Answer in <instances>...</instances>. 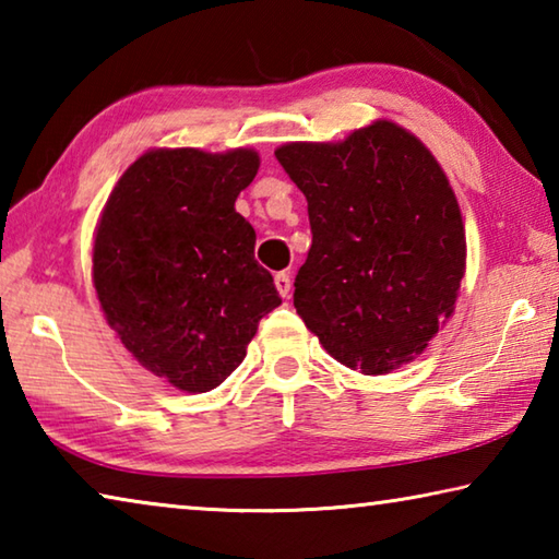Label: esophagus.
Wrapping results in <instances>:
<instances>
[{"label": "esophagus", "mask_w": 559, "mask_h": 559, "mask_svg": "<svg viewBox=\"0 0 559 559\" xmlns=\"http://www.w3.org/2000/svg\"><path fill=\"white\" fill-rule=\"evenodd\" d=\"M276 288H278V293L283 298H288L290 296V288H293V283H290V276L286 271L283 273H276Z\"/></svg>", "instance_id": "34e87169"}]
</instances>
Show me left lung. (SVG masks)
<instances>
[{
  "label": "left lung",
  "instance_id": "left-lung-1",
  "mask_svg": "<svg viewBox=\"0 0 559 559\" xmlns=\"http://www.w3.org/2000/svg\"><path fill=\"white\" fill-rule=\"evenodd\" d=\"M276 159L306 194L313 231L293 283L302 323L362 374L421 355L466 271L461 210L437 159L390 120L343 143H288Z\"/></svg>",
  "mask_w": 559,
  "mask_h": 559
}]
</instances>
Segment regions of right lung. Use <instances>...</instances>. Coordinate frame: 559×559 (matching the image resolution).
<instances>
[{
    "label": "right lung",
    "mask_w": 559,
    "mask_h": 559,
    "mask_svg": "<svg viewBox=\"0 0 559 559\" xmlns=\"http://www.w3.org/2000/svg\"><path fill=\"white\" fill-rule=\"evenodd\" d=\"M259 173L249 147L150 150L118 179L93 241V286L132 357L177 390L219 386L281 306L234 210Z\"/></svg>",
    "instance_id": "add662e5"
}]
</instances>
